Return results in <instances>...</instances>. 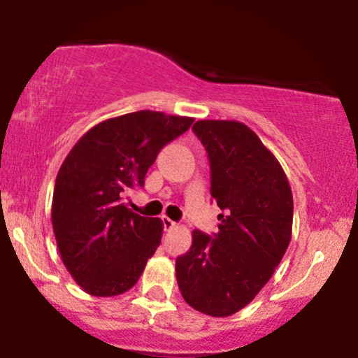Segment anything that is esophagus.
Listing matches in <instances>:
<instances>
[{
    "instance_id": "obj_1",
    "label": "esophagus",
    "mask_w": 358,
    "mask_h": 358,
    "mask_svg": "<svg viewBox=\"0 0 358 358\" xmlns=\"http://www.w3.org/2000/svg\"><path fill=\"white\" fill-rule=\"evenodd\" d=\"M163 225H165L166 231H171V229L176 227V222H173L171 219H168V217H163Z\"/></svg>"
}]
</instances>
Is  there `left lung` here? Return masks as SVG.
<instances>
[{
	"label": "left lung",
	"instance_id": "obj_1",
	"mask_svg": "<svg viewBox=\"0 0 358 358\" xmlns=\"http://www.w3.org/2000/svg\"><path fill=\"white\" fill-rule=\"evenodd\" d=\"M208 153L210 193L224 213L212 237L192 232V248L176 259L185 301L208 316L248 306L281 262L293 231L287 176L244 122L202 119L193 124Z\"/></svg>",
	"mask_w": 358,
	"mask_h": 358
}]
</instances>
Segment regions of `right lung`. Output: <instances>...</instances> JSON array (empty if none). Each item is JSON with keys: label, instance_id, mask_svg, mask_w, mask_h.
Segmentation results:
<instances>
[{"label": "right lung", "instance_id": "1", "mask_svg": "<svg viewBox=\"0 0 358 358\" xmlns=\"http://www.w3.org/2000/svg\"><path fill=\"white\" fill-rule=\"evenodd\" d=\"M193 117L138 110L106 119L73 145L52 200V227L62 262L87 294L117 296L138 282L162 242L163 222L126 207L143 187L159 150Z\"/></svg>", "mask_w": 358, "mask_h": 358}]
</instances>
